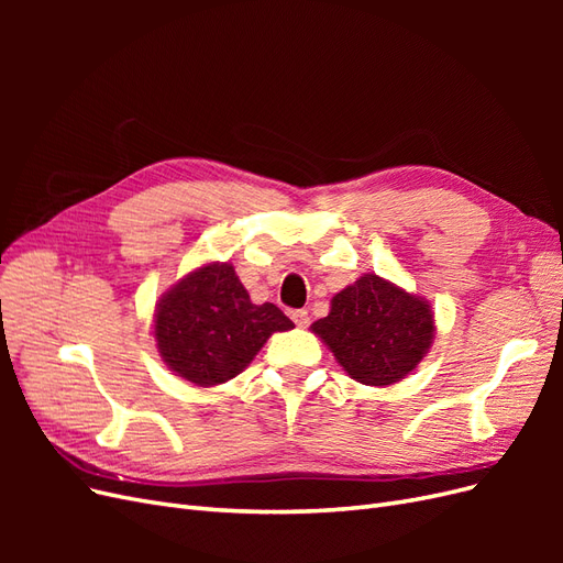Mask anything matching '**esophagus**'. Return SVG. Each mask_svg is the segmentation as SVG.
Listing matches in <instances>:
<instances>
[{"instance_id":"1","label":"esophagus","mask_w":563,"mask_h":563,"mask_svg":"<svg viewBox=\"0 0 563 563\" xmlns=\"http://www.w3.org/2000/svg\"><path fill=\"white\" fill-rule=\"evenodd\" d=\"M291 319L296 321V327H300V329H305L310 323L308 310H291Z\"/></svg>"}]
</instances>
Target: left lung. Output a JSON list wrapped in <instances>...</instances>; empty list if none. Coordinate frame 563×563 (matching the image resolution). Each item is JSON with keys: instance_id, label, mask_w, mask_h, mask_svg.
Segmentation results:
<instances>
[{"instance_id": "left-lung-1", "label": "left lung", "mask_w": 563, "mask_h": 563, "mask_svg": "<svg viewBox=\"0 0 563 563\" xmlns=\"http://www.w3.org/2000/svg\"><path fill=\"white\" fill-rule=\"evenodd\" d=\"M347 376L362 385H391L428 354L434 338L430 305L378 275H364L331 300L312 323Z\"/></svg>"}]
</instances>
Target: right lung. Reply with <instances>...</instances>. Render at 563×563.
<instances>
[{
	"mask_svg": "<svg viewBox=\"0 0 563 563\" xmlns=\"http://www.w3.org/2000/svg\"><path fill=\"white\" fill-rule=\"evenodd\" d=\"M294 329L277 305L251 302L230 263L203 265L162 296L155 338L176 376L199 387L228 383L275 331Z\"/></svg>",
	"mask_w": 563,
	"mask_h": 563,
	"instance_id": "add662e5",
	"label": "right lung"
}]
</instances>
